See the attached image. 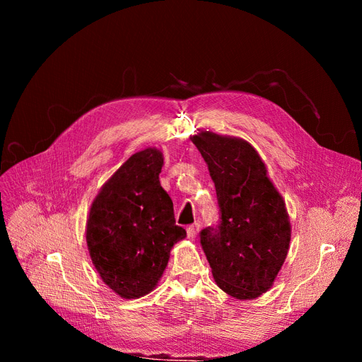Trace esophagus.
<instances>
[{
    "label": "esophagus",
    "mask_w": 362,
    "mask_h": 362,
    "mask_svg": "<svg viewBox=\"0 0 362 362\" xmlns=\"http://www.w3.org/2000/svg\"><path fill=\"white\" fill-rule=\"evenodd\" d=\"M199 227H201V223H199V221H197V223H194V224H191V226H187V229H186L187 238H189V239H195V236H197L198 232H199Z\"/></svg>",
    "instance_id": "34e87169"
}]
</instances>
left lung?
Listing matches in <instances>:
<instances>
[{
    "label": "left lung",
    "mask_w": 362,
    "mask_h": 362,
    "mask_svg": "<svg viewBox=\"0 0 362 362\" xmlns=\"http://www.w3.org/2000/svg\"><path fill=\"white\" fill-rule=\"evenodd\" d=\"M192 142L216 185L220 221L199 233L218 288L238 299L267 292L288 255L286 205L246 141L201 132Z\"/></svg>",
    "instance_id": "left-lung-1"
}]
</instances>
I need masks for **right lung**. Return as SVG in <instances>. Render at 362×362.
I'll return each instance as SVG.
<instances>
[{"label": "right lung", "mask_w": 362, "mask_h": 362, "mask_svg": "<svg viewBox=\"0 0 362 362\" xmlns=\"http://www.w3.org/2000/svg\"><path fill=\"white\" fill-rule=\"evenodd\" d=\"M163 154H133L95 198L86 242L95 269L108 288L136 299L156 288L173 245L186 236L173 202L160 185Z\"/></svg>", "instance_id": "obj_1"}]
</instances>
